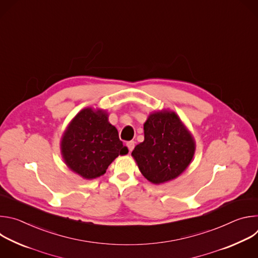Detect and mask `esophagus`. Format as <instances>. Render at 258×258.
I'll return each instance as SVG.
<instances>
[{"mask_svg":"<svg viewBox=\"0 0 258 258\" xmlns=\"http://www.w3.org/2000/svg\"><path fill=\"white\" fill-rule=\"evenodd\" d=\"M126 146H127V148H128L130 151H133V149L135 148V142L134 141H130V142L126 143Z\"/></svg>","mask_w":258,"mask_h":258,"instance_id":"1","label":"esophagus"}]
</instances>
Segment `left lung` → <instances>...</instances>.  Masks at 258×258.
<instances>
[{"label":"left lung","instance_id":"1","mask_svg":"<svg viewBox=\"0 0 258 258\" xmlns=\"http://www.w3.org/2000/svg\"><path fill=\"white\" fill-rule=\"evenodd\" d=\"M144 135L132 156L147 179L159 185L186 170L195 153V140L175 112L151 113L144 123Z\"/></svg>","mask_w":258,"mask_h":258}]
</instances>
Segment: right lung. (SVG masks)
Returning <instances> with one entry per match:
<instances>
[{
	"label": "right lung",
	"mask_w": 258,
	"mask_h": 258,
	"mask_svg": "<svg viewBox=\"0 0 258 258\" xmlns=\"http://www.w3.org/2000/svg\"><path fill=\"white\" fill-rule=\"evenodd\" d=\"M127 153L108 114L90 107L71 120L61 140L65 164L87 179L101 176L118 155Z\"/></svg>",
	"instance_id": "obj_1"
}]
</instances>
